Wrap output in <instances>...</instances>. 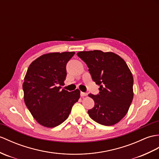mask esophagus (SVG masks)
Here are the masks:
<instances>
[{
	"label": "esophagus",
	"mask_w": 159,
	"mask_h": 159,
	"mask_svg": "<svg viewBox=\"0 0 159 159\" xmlns=\"http://www.w3.org/2000/svg\"><path fill=\"white\" fill-rule=\"evenodd\" d=\"M87 93H84V92H80V96L81 97H84V96H87Z\"/></svg>",
	"instance_id": "esophagus-1"
}]
</instances>
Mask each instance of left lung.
Wrapping results in <instances>:
<instances>
[{"label":"left lung","mask_w":159,"mask_h":159,"mask_svg":"<svg viewBox=\"0 0 159 159\" xmlns=\"http://www.w3.org/2000/svg\"><path fill=\"white\" fill-rule=\"evenodd\" d=\"M92 79L99 84V94L89 95L95 106L88 110L92 119L105 126L115 125L126 115L134 98V77L119 55L100 50L80 51Z\"/></svg>","instance_id":"1"}]
</instances>
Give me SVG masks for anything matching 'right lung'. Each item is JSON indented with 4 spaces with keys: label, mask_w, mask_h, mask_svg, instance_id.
<instances>
[{
    "label": "right lung",
    "mask_w": 159,
    "mask_h": 159,
    "mask_svg": "<svg viewBox=\"0 0 159 159\" xmlns=\"http://www.w3.org/2000/svg\"><path fill=\"white\" fill-rule=\"evenodd\" d=\"M75 52L44 54L29 66L23 83L25 106L38 123L52 128L68 119L73 105L80 98L79 89H63L66 66Z\"/></svg>",
    "instance_id": "1"
}]
</instances>
